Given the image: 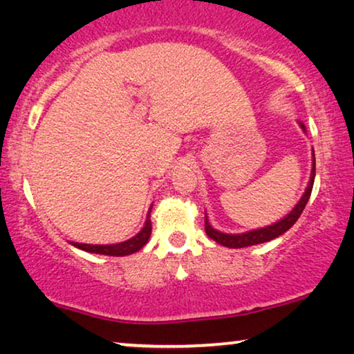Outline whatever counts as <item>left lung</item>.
I'll return each instance as SVG.
<instances>
[{
  "mask_svg": "<svg viewBox=\"0 0 354 354\" xmlns=\"http://www.w3.org/2000/svg\"><path fill=\"white\" fill-rule=\"evenodd\" d=\"M314 178H315V160L313 165V173H310V181L308 185V189H306L304 196L301 197V201L296 204V207L293 210L290 212L288 215L285 216L283 220H280L279 223L267 226V228H261V230H254V232H248L243 234H226V233H220L216 230L212 228L209 225V221L205 218V233L209 236L216 241L221 246L226 248H246V246H254V244H261L266 241H270V239H275L280 234H283L285 232H288L296 223V220L299 218V215L303 214L306 204H308L310 192H313V186H314Z\"/></svg>",
  "mask_w": 354,
  "mask_h": 354,
  "instance_id": "8db88e82",
  "label": "left lung"
}]
</instances>
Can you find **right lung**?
Returning <instances> with one entry per match:
<instances>
[{
  "mask_svg": "<svg viewBox=\"0 0 354 354\" xmlns=\"http://www.w3.org/2000/svg\"><path fill=\"white\" fill-rule=\"evenodd\" d=\"M150 214V212H149ZM150 233H152V223H150V218L147 215V220H145V226L140 230V233L136 234L134 238L128 239V241L120 243V244H81V243H71L73 246L82 249V251L87 252H95V254H105V256H128V254H133L139 249L145 246V243L149 241Z\"/></svg>",
  "mask_w": 354,
  "mask_h": 354,
  "instance_id": "obj_1",
  "label": "right lung"
}]
</instances>
